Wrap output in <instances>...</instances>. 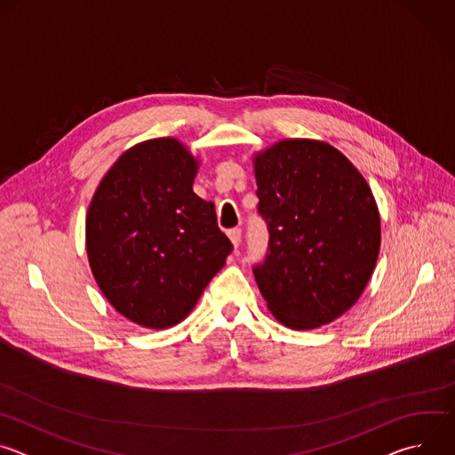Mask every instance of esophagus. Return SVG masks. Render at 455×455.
<instances>
[{"label": "esophagus", "instance_id": "obj_1", "mask_svg": "<svg viewBox=\"0 0 455 455\" xmlns=\"http://www.w3.org/2000/svg\"><path fill=\"white\" fill-rule=\"evenodd\" d=\"M228 237H230L234 248H237V246L241 244V228H232V230H228Z\"/></svg>", "mask_w": 455, "mask_h": 455}]
</instances>
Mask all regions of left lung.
I'll list each match as a JSON object with an SVG mask.
<instances>
[{
  "mask_svg": "<svg viewBox=\"0 0 455 455\" xmlns=\"http://www.w3.org/2000/svg\"><path fill=\"white\" fill-rule=\"evenodd\" d=\"M270 244L255 283L290 330L337 320L363 293L379 253V212L360 171L322 140L286 139L253 155Z\"/></svg>",
  "mask_w": 455,
  "mask_h": 455,
  "instance_id": "8db88e82",
  "label": "left lung"
}]
</instances>
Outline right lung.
<instances>
[{
    "label": "right lung",
    "instance_id": "add662e5",
    "mask_svg": "<svg viewBox=\"0 0 455 455\" xmlns=\"http://www.w3.org/2000/svg\"><path fill=\"white\" fill-rule=\"evenodd\" d=\"M200 160L172 137L124 151L86 214L92 274L109 304L149 330L180 323L225 267L232 243L192 190Z\"/></svg>",
    "mask_w": 455,
    "mask_h": 455
}]
</instances>
